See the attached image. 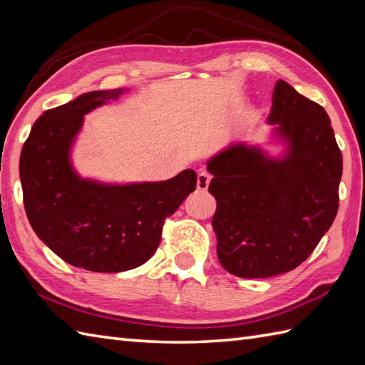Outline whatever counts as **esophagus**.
Returning <instances> with one entry per match:
<instances>
[{
    "label": "esophagus",
    "instance_id": "1",
    "mask_svg": "<svg viewBox=\"0 0 365 365\" xmlns=\"http://www.w3.org/2000/svg\"><path fill=\"white\" fill-rule=\"evenodd\" d=\"M210 180H212V177L208 175L205 170H200V173L197 174V183H196L197 190L205 192L208 190V185H210Z\"/></svg>",
    "mask_w": 365,
    "mask_h": 365
}]
</instances>
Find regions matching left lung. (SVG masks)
Returning <instances> with one entry per match:
<instances>
[{
    "label": "left lung",
    "instance_id": "8db88e82",
    "mask_svg": "<svg viewBox=\"0 0 365 365\" xmlns=\"http://www.w3.org/2000/svg\"><path fill=\"white\" fill-rule=\"evenodd\" d=\"M267 123L274 125L267 143L234 141L205 163L216 199V252L238 277L297 268L339 208L342 153L327 111L277 80Z\"/></svg>",
    "mask_w": 365,
    "mask_h": 365
}]
</instances>
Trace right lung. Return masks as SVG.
<instances>
[{
    "instance_id": "1",
    "label": "right lung",
    "mask_w": 365,
    "mask_h": 365,
    "mask_svg": "<svg viewBox=\"0 0 365 365\" xmlns=\"http://www.w3.org/2000/svg\"><path fill=\"white\" fill-rule=\"evenodd\" d=\"M127 92L92 91L45 111L20 155L23 202L36 235L64 262L96 273H119L149 260L163 221L196 190L192 169L161 182H105L75 168L84 115Z\"/></svg>"
}]
</instances>
